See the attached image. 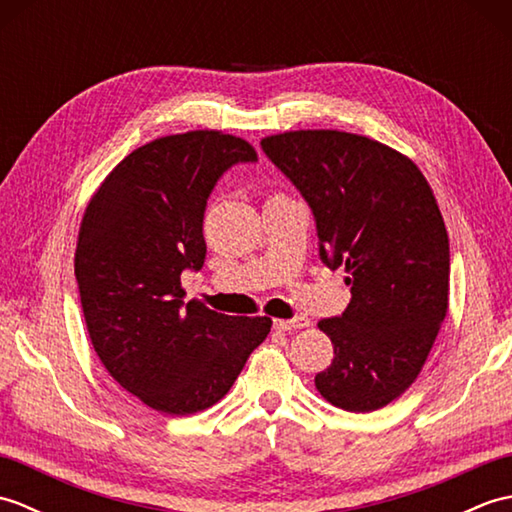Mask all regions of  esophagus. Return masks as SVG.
<instances>
[{
  "label": "esophagus",
  "instance_id": "34e87169",
  "mask_svg": "<svg viewBox=\"0 0 512 512\" xmlns=\"http://www.w3.org/2000/svg\"><path fill=\"white\" fill-rule=\"evenodd\" d=\"M310 319L308 317H295V319H275V330L290 332V330H301L308 328Z\"/></svg>",
  "mask_w": 512,
  "mask_h": 512
}]
</instances>
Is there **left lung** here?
Returning a JSON list of instances; mask_svg holds the SVG:
<instances>
[{"label":"left lung","mask_w":512,"mask_h":512,"mask_svg":"<svg viewBox=\"0 0 512 512\" xmlns=\"http://www.w3.org/2000/svg\"><path fill=\"white\" fill-rule=\"evenodd\" d=\"M266 156L308 200L319 255L345 266L341 317L319 321L334 358L319 394L345 411H376L413 385L449 310V235L416 162L339 129L262 138Z\"/></svg>","instance_id":"8db88e82"}]
</instances>
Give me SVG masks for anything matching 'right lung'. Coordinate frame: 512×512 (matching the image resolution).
Returning <instances> with one entry per match:
<instances>
[{
    "instance_id": "obj_1",
    "label": "right lung",
    "mask_w": 512,
    "mask_h": 512,
    "mask_svg": "<svg viewBox=\"0 0 512 512\" xmlns=\"http://www.w3.org/2000/svg\"><path fill=\"white\" fill-rule=\"evenodd\" d=\"M248 140L193 129L151 140L107 173L76 237L74 275L96 356L118 385L167 416L213 407L273 319L228 317L184 303L180 275L200 270L204 206Z\"/></svg>"
}]
</instances>
